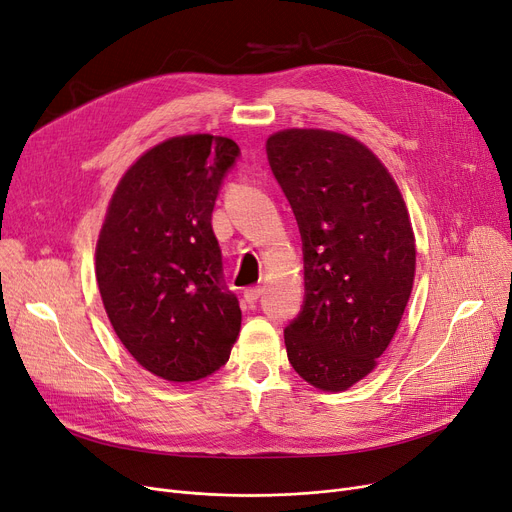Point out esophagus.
<instances>
[{
	"instance_id": "1",
	"label": "esophagus",
	"mask_w": 512,
	"mask_h": 512,
	"mask_svg": "<svg viewBox=\"0 0 512 512\" xmlns=\"http://www.w3.org/2000/svg\"><path fill=\"white\" fill-rule=\"evenodd\" d=\"M261 292H263L261 286H251V288H247V290H245V301H247V303H255V301L261 297Z\"/></svg>"
}]
</instances>
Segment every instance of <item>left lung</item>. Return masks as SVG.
I'll return each mask as SVG.
<instances>
[{
    "mask_svg": "<svg viewBox=\"0 0 512 512\" xmlns=\"http://www.w3.org/2000/svg\"><path fill=\"white\" fill-rule=\"evenodd\" d=\"M267 159L297 215L305 305L284 330L288 361L317 390L344 392L392 342L415 282V234L382 159L351 134L286 128Z\"/></svg>",
    "mask_w": 512,
    "mask_h": 512,
    "instance_id": "1",
    "label": "left lung"
}]
</instances>
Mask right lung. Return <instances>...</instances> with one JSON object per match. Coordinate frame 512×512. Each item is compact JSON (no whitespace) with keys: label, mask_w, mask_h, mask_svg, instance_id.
I'll list each match as a JSON object with an SVG mask.
<instances>
[{"label":"right lung","mask_w":512,"mask_h":512,"mask_svg":"<svg viewBox=\"0 0 512 512\" xmlns=\"http://www.w3.org/2000/svg\"><path fill=\"white\" fill-rule=\"evenodd\" d=\"M238 145L182 134L147 149L107 203L95 276L114 332L141 367L195 382L226 365L240 307L222 284L211 211Z\"/></svg>","instance_id":"right-lung-1"}]
</instances>
